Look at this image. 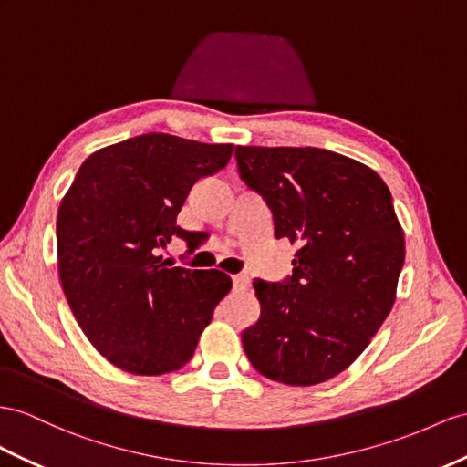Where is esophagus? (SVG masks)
I'll return each mask as SVG.
<instances>
[{"label":"esophagus","mask_w":467,"mask_h":467,"mask_svg":"<svg viewBox=\"0 0 467 467\" xmlns=\"http://www.w3.org/2000/svg\"><path fill=\"white\" fill-rule=\"evenodd\" d=\"M248 285H250V280H248V276H244V274H236V276H233L234 290H246Z\"/></svg>","instance_id":"obj_1"}]
</instances>
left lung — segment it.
Segmentation results:
<instances>
[{
	"mask_svg": "<svg viewBox=\"0 0 467 467\" xmlns=\"http://www.w3.org/2000/svg\"><path fill=\"white\" fill-rule=\"evenodd\" d=\"M238 175L265 199L274 236L297 244L292 276L254 278L248 361L272 380L312 387L365 351L397 294L404 234L390 191L367 165L319 148L236 146Z\"/></svg>",
	"mask_w": 467,
	"mask_h": 467,
	"instance_id": "8db88e82",
	"label": "left lung"
}]
</instances>
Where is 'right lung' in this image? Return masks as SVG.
Masks as SVG:
<instances>
[{
	"label": "right lung",
	"mask_w": 467,
	"mask_h": 467,
	"mask_svg": "<svg viewBox=\"0 0 467 467\" xmlns=\"http://www.w3.org/2000/svg\"><path fill=\"white\" fill-rule=\"evenodd\" d=\"M233 143L143 134L92 153L57 214L58 274L80 329L118 368L165 375L193 357L231 290L221 270L170 268L160 256L191 189L224 170Z\"/></svg>",
	"instance_id": "obj_1"
}]
</instances>
